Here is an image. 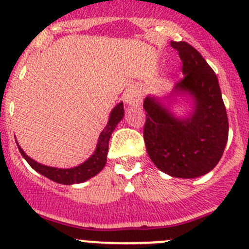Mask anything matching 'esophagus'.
I'll return each mask as SVG.
<instances>
[{
	"mask_svg": "<svg viewBox=\"0 0 249 249\" xmlns=\"http://www.w3.org/2000/svg\"><path fill=\"white\" fill-rule=\"evenodd\" d=\"M124 101L126 105L131 106V107H137L142 101L141 90H140L139 86H130V88L124 92Z\"/></svg>",
	"mask_w": 249,
	"mask_h": 249,
	"instance_id": "1",
	"label": "esophagus"
}]
</instances>
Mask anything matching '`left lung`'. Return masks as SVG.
Instances as JSON below:
<instances>
[{
	"label": "left lung",
	"instance_id": "8db88e82",
	"mask_svg": "<svg viewBox=\"0 0 249 249\" xmlns=\"http://www.w3.org/2000/svg\"><path fill=\"white\" fill-rule=\"evenodd\" d=\"M170 45L182 60L183 78L169 96L189 95L194 110L176 118L157 97L147 96L143 139L154 165L173 178H194L215 168L225 149L229 120L220 86L201 53L185 41Z\"/></svg>",
	"mask_w": 249,
	"mask_h": 249
}]
</instances>
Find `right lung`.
Instances as JSON below:
<instances>
[{"label":"right lung","mask_w":249,"mask_h":249,"mask_svg":"<svg viewBox=\"0 0 249 249\" xmlns=\"http://www.w3.org/2000/svg\"><path fill=\"white\" fill-rule=\"evenodd\" d=\"M123 117H124V106H123V102H120L118 103V105L113 108L112 112H110L107 126H106L105 130L101 132L100 137H98L97 147H96L92 156H91L88 160L84 161L83 164H80V165L78 166H74V168L62 169L43 165V164L37 163L36 160L31 159L30 157L26 156L25 152L20 148V146H19L18 143L17 144H18V148L19 151H20L21 156L25 158V160L28 161L29 165H30L34 170L40 173L41 175L46 176V178L54 181V182L62 183V185L80 183L89 180V178H93L95 175H97V174L105 168L106 161H107L108 142H109L110 135L114 131L118 123L123 119Z\"/></svg>","instance_id":"add662e5"}]
</instances>
